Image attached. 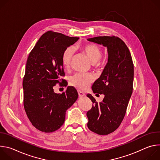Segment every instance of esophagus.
Wrapping results in <instances>:
<instances>
[{"mask_svg":"<svg viewBox=\"0 0 160 160\" xmlns=\"http://www.w3.org/2000/svg\"><path fill=\"white\" fill-rule=\"evenodd\" d=\"M78 96H79L80 98H82V97L85 96V93L83 92L82 91L78 90Z\"/></svg>","mask_w":160,"mask_h":160,"instance_id":"34e87169","label":"esophagus"}]
</instances>
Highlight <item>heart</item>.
Listing matches in <instances>:
<instances>
[{"instance_id": "b5f03b06", "label": "heart", "mask_w": 160, "mask_h": 160, "mask_svg": "<svg viewBox=\"0 0 160 160\" xmlns=\"http://www.w3.org/2000/svg\"><path fill=\"white\" fill-rule=\"evenodd\" d=\"M82 51L88 57L92 64L97 63L101 58L102 51L98 45L92 43L86 44L82 47ZM75 54L74 49L72 47L67 48L63 52L61 58L62 64L65 68L70 66ZM94 80V77L90 74L77 73L71 78V83L75 87L84 90Z\"/></svg>"}]
</instances>
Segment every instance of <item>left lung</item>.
<instances>
[{
  "label": "left lung",
  "instance_id": "left-lung-1",
  "mask_svg": "<svg viewBox=\"0 0 160 160\" xmlns=\"http://www.w3.org/2000/svg\"><path fill=\"white\" fill-rule=\"evenodd\" d=\"M88 41L107 48L108 58L100 77L94 83V93L104 94L101 102L87 94L94 103L87 112V127L99 135H108L121 124L132 94L133 64L126 44L116 37H96Z\"/></svg>",
  "mask_w": 160,
  "mask_h": 160
}]
</instances>
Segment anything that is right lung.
<instances>
[{
  "mask_svg": "<svg viewBox=\"0 0 160 160\" xmlns=\"http://www.w3.org/2000/svg\"><path fill=\"white\" fill-rule=\"evenodd\" d=\"M78 39L48 32L28 56L22 82L24 108L32 125L42 132L49 133L59 128L64 122L66 110L78 99L74 87H68L62 94L55 93L53 87L64 75L61 61L64 51Z\"/></svg>",
  "mask_w": 160,
  "mask_h": 160,
  "instance_id": "right-lung-1",
  "label": "right lung"
}]
</instances>
